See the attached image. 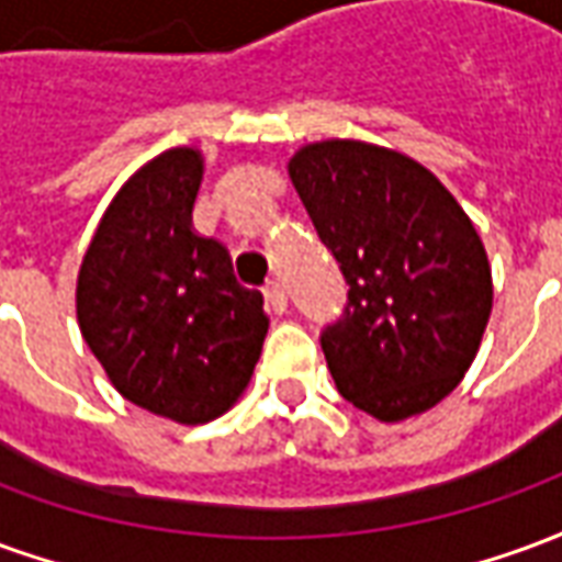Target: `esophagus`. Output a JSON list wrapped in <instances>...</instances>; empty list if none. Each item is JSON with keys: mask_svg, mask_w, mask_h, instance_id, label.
Returning <instances> with one entry per match:
<instances>
[{"mask_svg": "<svg viewBox=\"0 0 562 562\" xmlns=\"http://www.w3.org/2000/svg\"><path fill=\"white\" fill-rule=\"evenodd\" d=\"M265 301H268V310L273 316H282V313L289 310V297L282 292L280 282H268V285H265Z\"/></svg>", "mask_w": 562, "mask_h": 562, "instance_id": "esophagus-1", "label": "esophagus"}]
</instances>
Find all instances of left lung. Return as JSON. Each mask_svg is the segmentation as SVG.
<instances>
[{"label": "left lung", "mask_w": 562, "mask_h": 562, "mask_svg": "<svg viewBox=\"0 0 562 562\" xmlns=\"http://www.w3.org/2000/svg\"><path fill=\"white\" fill-rule=\"evenodd\" d=\"M289 177L349 285L322 334L337 391L385 424L434 409L470 370L494 306L475 225L422 161L367 140L306 144Z\"/></svg>", "instance_id": "1"}]
</instances>
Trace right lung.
I'll return each instance as SVG.
<instances>
[{"instance_id":"1","label":"right lung","mask_w":562,"mask_h":562,"mask_svg":"<svg viewBox=\"0 0 562 562\" xmlns=\"http://www.w3.org/2000/svg\"><path fill=\"white\" fill-rule=\"evenodd\" d=\"M204 156L173 147L128 177L78 273V325L114 389L161 418L207 424L244 394L268 334L265 297L192 228Z\"/></svg>"}]
</instances>
